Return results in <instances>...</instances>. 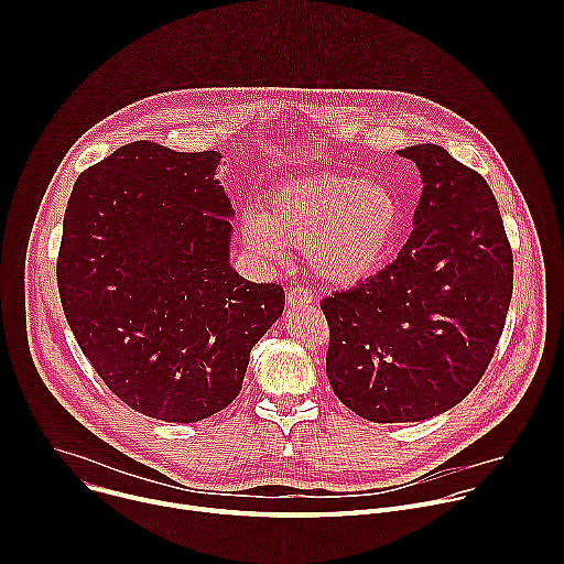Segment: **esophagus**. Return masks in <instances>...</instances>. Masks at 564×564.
I'll return each instance as SVG.
<instances>
[{"mask_svg": "<svg viewBox=\"0 0 564 564\" xmlns=\"http://www.w3.org/2000/svg\"><path fill=\"white\" fill-rule=\"evenodd\" d=\"M312 290H307V288H290V292H288V305L290 307H301V305H307L310 301H312Z\"/></svg>", "mask_w": 564, "mask_h": 564, "instance_id": "obj_1", "label": "esophagus"}]
</instances>
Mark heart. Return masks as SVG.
Instances as JSON below:
<instances>
[{"mask_svg":"<svg viewBox=\"0 0 564 564\" xmlns=\"http://www.w3.org/2000/svg\"><path fill=\"white\" fill-rule=\"evenodd\" d=\"M401 203L392 187L341 172H305L270 189L261 218H246L250 248L281 261L303 250L310 268L330 285H357L392 257L401 231Z\"/></svg>","mask_w":564,"mask_h":564,"instance_id":"b5f03b06","label":"heart"}]
</instances>
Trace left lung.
Segmentation results:
<instances>
[{"label":"left lung","mask_w":564,"mask_h":564,"mask_svg":"<svg viewBox=\"0 0 564 564\" xmlns=\"http://www.w3.org/2000/svg\"><path fill=\"white\" fill-rule=\"evenodd\" d=\"M422 174L413 231L375 276L321 301L335 394L377 424L446 413L489 368L513 294L498 200L437 144L399 151Z\"/></svg>","instance_id":"1"}]
</instances>
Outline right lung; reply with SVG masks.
<instances>
[{"instance_id": "obj_1", "label": "right lung", "mask_w": 564, "mask_h": 564, "mask_svg": "<svg viewBox=\"0 0 564 564\" xmlns=\"http://www.w3.org/2000/svg\"><path fill=\"white\" fill-rule=\"evenodd\" d=\"M218 160L129 142L79 174L64 212L68 326L109 390L153 420L192 424L229 406L285 305L281 285L229 265Z\"/></svg>"}]
</instances>
